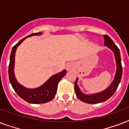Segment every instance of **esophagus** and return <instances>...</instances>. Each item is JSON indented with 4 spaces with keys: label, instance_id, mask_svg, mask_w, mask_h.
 <instances>
[{
    "label": "esophagus",
    "instance_id": "obj_1",
    "mask_svg": "<svg viewBox=\"0 0 129 129\" xmlns=\"http://www.w3.org/2000/svg\"><path fill=\"white\" fill-rule=\"evenodd\" d=\"M66 69L68 71H71L72 70L74 69V66L72 63H68V64L66 65Z\"/></svg>",
    "mask_w": 129,
    "mask_h": 129
}]
</instances>
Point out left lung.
Here are the masks:
<instances>
[{
    "mask_svg": "<svg viewBox=\"0 0 129 129\" xmlns=\"http://www.w3.org/2000/svg\"><path fill=\"white\" fill-rule=\"evenodd\" d=\"M104 45H106L108 48L113 51L116 60V70L114 76V80L110 84V85L102 92L92 94H86L81 91L80 88L78 86V78L75 82V92L77 97L84 102L88 104H98L100 102H104L111 97L114 94L115 91L118 88L119 83L121 80L122 74V67L121 64V57H120V51L118 47L113 42L112 39L108 37V35H104Z\"/></svg>",
    "mask_w": 129,
    "mask_h": 129,
    "instance_id": "1",
    "label": "left lung"
}]
</instances>
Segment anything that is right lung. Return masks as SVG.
Wrapping results in <instances>:
<instances>
[{"instance_id": "1", "label": "right lung", "mask_w": 129, "mask_h": 129, "mask_svg": "<svg viewBox=\"0 0 129 129\" xmlns=\"http://www.w3.org/2000/svg\"><path fill=\"white\" fill-rule=\"evenodd\" d=\"M41 34H42V33L41 32L32 33L31 35H28L27 37L21 39V41H19L15 46L13 47L12 51H11V56H10V63H9V77L12 87L13 88L15 92L22 99L29 103H31V104H42V103L49 102L50 100H52L56 94L57 84H58L59 82L61 80V79L66 74V70H63L62 72L52 76L43 85H41L38 88H33V89L25 88L17 82V79L15 78V72H14L15 52H16L17 47L27 37H31L33 35H39Z\"/></svg>"}]
</instances>
